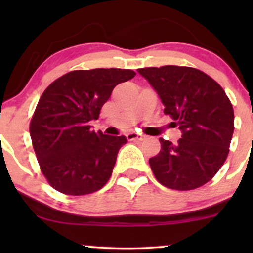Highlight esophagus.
Here are the masks:
<instances>
[{"label":"esophagus","mask_w":253,"mask_h":253,"mask_svg":"<svg viewBox=\"0 0 253 253\" xmlns=\"http://www.w3.org/2000/svg\"><path fill=\"white\" fill-rule=\"evenodd\" d=\"M126 136H127V139H128L129 141H132V140L141 141V140H144V139H145L144 134H141V133H135V132H130Z\"/></svg>","instance_id":"esophagus-1"}]
</instances>
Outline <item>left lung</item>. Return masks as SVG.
<instances>
[{
  "instance_id": "1",
  "label": "left lung",
  "mask_w": 253,
  "mask_h": 253,
  "mask_svg": "<svg viewBox=\"0 0 253 253\" xmlns=\"http://www.w3.org/2000/svg\"><path fill=\"white\" fill-rule=\"evenodd\" d=\"M173 119L182 138L149 163L157 181L175 190H191L211 181L225 163L234 130V113L225 90L205 72L188 66L138 69Z\"/></svg>"
}]
</instances>
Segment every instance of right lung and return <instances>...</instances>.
<instances>
[{
    "label": "right lung",
    "mask_w": 253,
    "mask_h": 253,
    "mask_svg": "<svg viewBox=\"0 0 253 253\" xmlns=\"http://www.w3.org/2000/svg\"><path fill=\"white\" fill-rule=\"evenodd\" d=\"M135 72L92 69L65 74L42 92L32 117L30 133L40 169L51 187L66 195H86L110 178L125 135L95 133L90 121L118 84Z\"/></svg>",
    "instance_id": "right-lung-1"
}]
</instances>
